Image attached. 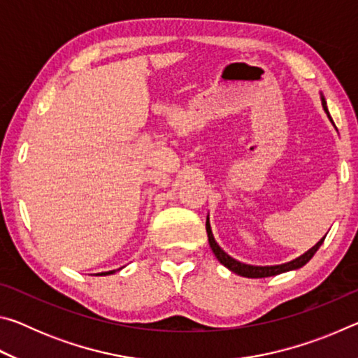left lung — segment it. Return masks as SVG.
Returning a JSON list of instances; mask_svg holds the SVG:
<instances>
[{
	"label": "left lung",
	"mask_w": 358,
	"mask_h": 358,
	"mask_svg": "<svg viewBox=\"0 0 358 358\" xmlns=\"http://www.w3.org/2000/svg\"><path fill=\"white\" fill-rule=\"evenodd\" d=\"M320 99H322V107L327 113V117L330 118V121L333 123V120L329 113V108H327V102L324 99V96H320ZM335 126V124H333ZM205 227H207V235H208V243L211 251L215 252L216 259L220 260V262L229 268L230 271H234V273H237L240 276H245V278H266V276H275V275H280L284 273V271H290V270H296L303 266L305 264H308L311 260V257L316 254V251L320 248V245L324 243V238H320L316 245H314L311 250H308L305 254H301L300 257H296L294 260H290L287 264H281V265H270V266H257V265H248L243 262H238V260H235L234 257H230L227 252H224L221 250V246L216 243V240L213 237V232H211V227H210V220L207 217V224H205Z\"/></svg>",
	"instance_id": "left-lung-1"
}]
</instances>
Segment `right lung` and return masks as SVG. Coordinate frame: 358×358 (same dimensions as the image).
<instances>
[{"mask_svg":"<svg viewBox=\"0 0 358 358\" xmlns=\"http://www.w3.org/2000/svg\"><path fill=\"white\" fill-rule=\"evenodd\" d=\"M112 273H115V270H112V271H104V273H98V275H112Z\"/></svg>","mask_w":358,"mask_h":358,"instance_id":"add662e5","label":"right lung"}]
</instances>
